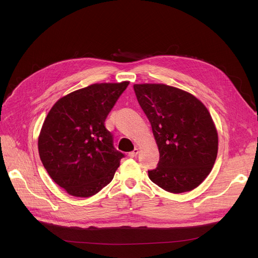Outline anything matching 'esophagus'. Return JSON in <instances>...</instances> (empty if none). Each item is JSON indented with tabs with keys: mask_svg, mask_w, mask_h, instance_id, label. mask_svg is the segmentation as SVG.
Returning a JSON list of instances; mask_svg holds the SVG:
<instances>
[{
	"mask_svg": "<svg viewBox=\"0 0 258 258\" xmlns=\"http://www.w3.org/2000/svg\"><path fill=\"white\" fill-rule=\"evenodd\" d=\"M138 153H139V149H138V148H135L132 152H130V153H128V157L134 158V157H136V156L138 155Z\"/></svg>",
	"mask_w": 258,
	"mask_h": 258,
	"instance_id": "1",
	"label": "esophagus"
}]
</instances>
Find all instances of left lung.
Masks as SVG:
<instances>
[{"instance_id":"obj_1","label":"left lung","mask_w":258,"mask_h":258,"mask_svg":"<svg viewBox=\"0 0 258 258\" xmlns=\"http://www.w3.org/2000/svg\"><path fill=\"white\" fill-rule=\"evenodd\" d=\"M134 90L159 150L149 178L174 194L197 188L210 173L218 149L207 108L190 93L163 84L134 85Z\"/></svg>"}]
</instances>
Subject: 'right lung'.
I'll list each match as a JSON object with an SVG mask.
<instances>
[{
  "instance_id": "right-lung-1",
  "label": "right lung",
  "mask_w": 258,
  "mask_h": 258,
  "mask_svg": "<svg viewBox=\"0 0 258 258\" xmlns=\"http://www.w3.org/2000/svg\"><path fill=\"white\" fill-rule=\"evenodd\" d=\"M94 84L59 99L39 137V153L51 178L69 195L88 198L112 180L124 155L113 146L105 119L128 86Z\"/></svg>"
}]
</instances>
